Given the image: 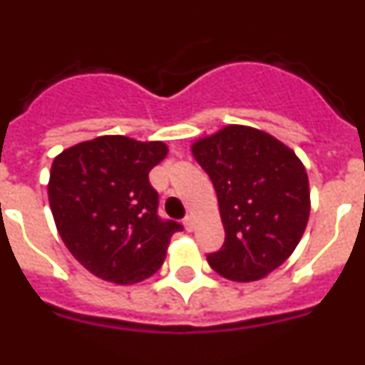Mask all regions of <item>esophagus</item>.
<instances>
[{
	"mask_svg": "<svg viewBox=\"0 0 365 365\" xmlns=\"http://www.w3.org/2000/svg\"><path fill=\"white\" fill-rule=\"evenodd\" d=\"M185 227H186V230H188V232H192L193 228H195V215L190 214L188 217L185 219Z\"/></svg>",
	"mask_w": 365,
	"mask_h": 365,
	"instance_id": "esophagus-1",
	"label": "esophagus"
}]
</instances>
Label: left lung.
Returning <instances> with one entry per match:
<instances>
[{
    "mask_svg": "<svg viewBox=\"0 0 365 365\" xmlns=\"http://www.w3.org/2000/svg\"><path fill=\"white\" fill-rule=\"evenodd\" d=\"M193 159L217 193L225 245L208 263L230 282H257L298 247L311 214L307 170L267 131L228 124L193 140Z\"/></svg>",
    "mask_w": 365,
    "mask_h": 365,
    "instance_id": "left-lung-1",
    "label": "left lung"
}]
</instances>
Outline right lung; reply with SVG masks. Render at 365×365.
Wrapping results in <instances>:
<instances>
[{"mask_svg":"<svg viewBox=\"0 0 365 365\" xmlns=\"http://www.w3.org/2000/svg\"><path fill=\"white\" fill-rule=\"evenodd\" d=\"M168 144L102 135L56 155L49 205L56 230L96 278L133 285L163 267L179 222L157 217L159 195L148 173L163 163Z\"/></svg>","mask_w":365,"mask_h":365,"instance_id":"obj_1","label":"right lung"}]
</instances>
